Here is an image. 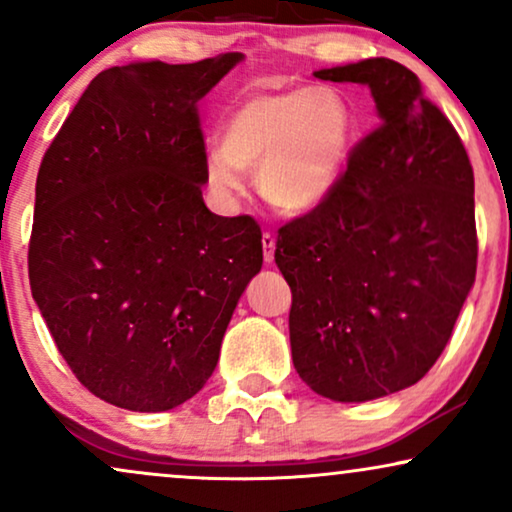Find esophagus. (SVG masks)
Instances as JSON below:
<instances>
[{
    "mask_svg": "<svg viewBox=\"0 0 512 512\" xmlns=\"http://www.w3.org/2000/svg\"><path fill=\"white\" fill-rule=\"evenodd\" d=\"M263 258H266V263H273L275 258V237L270 235V232H263Z\"/></svg>",
    "mask_w": 512,
    "mask_h": 512,
    "instance_id": "obj_1",
    "label": "esophagus"
}]
</instances>
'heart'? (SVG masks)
<instances>
[{
  "mask_svg": "<svg viewBox=\"0 0 512 512\" xmlns=\"http://www.w3.org/2000/svg\"><path fill=\"white\" fill-rule=\"evenodd\" d=\"M356 142V113L332 85L254 92L225 118L206 175L220 192H242L256 173L270 204L289 213L318 208L342 182Z\"/></svg>",
  "mask_w": 512,
  "mask_h": 512,
  "instance_id": "heart-1",
  "label": "heart"
}]
</instances>
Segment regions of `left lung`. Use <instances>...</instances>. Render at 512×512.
I'll list each match as a JSON object with an SVG mask.
<instances>
[{
  "mask_svg": "<svg viewBox=\"0 0 512 512\" xmlns=\"http://www.w3.org/2000/svg\"><path fill=\"white\" fill-rule=\"evenodd\" d=\"M368 85L380 125L351 149L330 199L280 227L294 368L315 394L358 403L427 375L475 282V175L449 118L391 59L323 68Z\"/></svg>",
  "mask_w": 512,
  "mask_h": 512,
  "instance_id": "8db88e82",
  "label": "left lung"
}]
</instances>
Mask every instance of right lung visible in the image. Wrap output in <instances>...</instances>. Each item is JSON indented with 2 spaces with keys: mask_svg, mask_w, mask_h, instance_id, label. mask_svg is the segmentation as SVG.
I'll return each instance as SVG.
<instances>
[{
  "mask_svg": "<svg viewBox=\"0 0 512 512\" xmlns=\"http://www.w3.org/2000/svg\"><path fill=\"white\" fill-rule=\"evenodd\" d=\"M237 61L106 68L37 173L33 299L78 382L118 408L192 399L263 266L256 220L216 216L201 197L199 102Z\"/></svg>",
  "mask_w": 512,
  "mask_h": 512,
  "instance_id": "obj_1",
  "label": "right lung"
}]
</instances>
